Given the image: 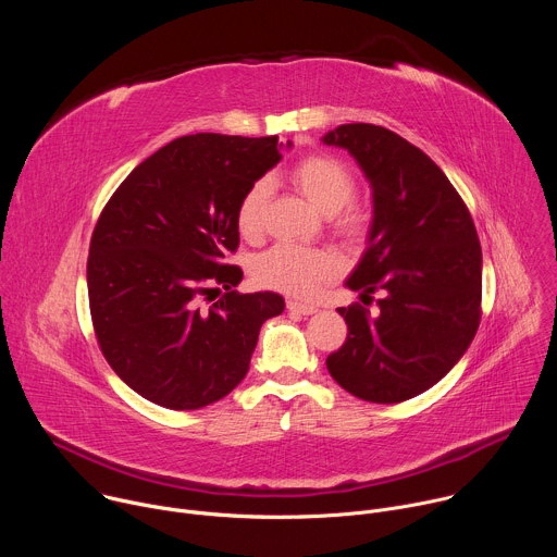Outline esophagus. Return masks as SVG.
<instances>
[{
  "mask_svg": "<svg viewBox=\"0 0 557 557\" xmlns=\"http://www.w3.org/2000/svg\"><path fill=\"white\" fill-rule=\"evenodd\" d=\"M286 308H288L290 312H297V314H312V312H317V306H312V304H301V301H293V299L286 301Z\"/></svg>",
  "mask_w": 557,
  "mask_h": 557,
  "instance_id": "1",
  "label": "esophagus"
}]
</instances>
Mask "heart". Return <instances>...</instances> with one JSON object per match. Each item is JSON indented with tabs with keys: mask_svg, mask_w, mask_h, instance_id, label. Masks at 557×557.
<instances>
[{
	"mask_svg": "<svg viewBox=\"0 0 557 557\" xmlns=\"http://www.w3.org/2000/svg\"><path fill=\"white\" fill-rule=\"evenodd\" d=\"M286 178L317 211L331 215L333 226L348 240H357L366 231V213L348 205L355 196V178L337 158L324 153L306 156L288 170ZM269 198L271 181L260 178L237 202L235 224L245 237L260 235ZM337 273L339 260L333 253L295 245H275L253 262V280L260 286L297 297L312 295Z\"/></svg>",
	"mask_w": 557,
	"mask_h": 557,
	"instance_id": "b5f03b06",
	"label": "heart"
}]
</instances>
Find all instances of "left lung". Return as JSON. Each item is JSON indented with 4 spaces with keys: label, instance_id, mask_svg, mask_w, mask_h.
<instances>
[{
    "label": "left lung",
    "instance_id": "obj_1",
    "mask_svg": "<svg viewBox=\"0 0 557 557\" xmlns=\"http://www.w3.org/2000/svg\"><path fill=\"white\" fill-rule=\"evenodd\" d=\"M322 140L348 149L370 181L368 247L346 286L381 293L374 314L361 304L337 308L348 337L326 366L359 399L401 404L438 383L479 331V233L441 168L399 134L348 123Z\"/></svg>",
    "mask_w": 557,
    "mask_h": 557
}]
</instances>
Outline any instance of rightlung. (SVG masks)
<instances>
[{
    "instance_id": "right-lung-1",
    "label": "right lung",
    "mask_w": 557,
    "mask_h": 557,
    "mask_svg": "<svg viewBox=\"0 0 557 557\" xmlns=\"http://www.w3.org/2000/svg\"><path fill=\"white\" fill-rule=\"evenodd\" d=\"M277 136H181L121 183L95 226L88 297L112 370L170 410L220 401L251 363L262 324L284 310L277 293H237L243 269L235 209L282 161ZM290 147V140L286 143ZM222 285L209 309L199 301Z\"/></svg>"
}]
</instances>
